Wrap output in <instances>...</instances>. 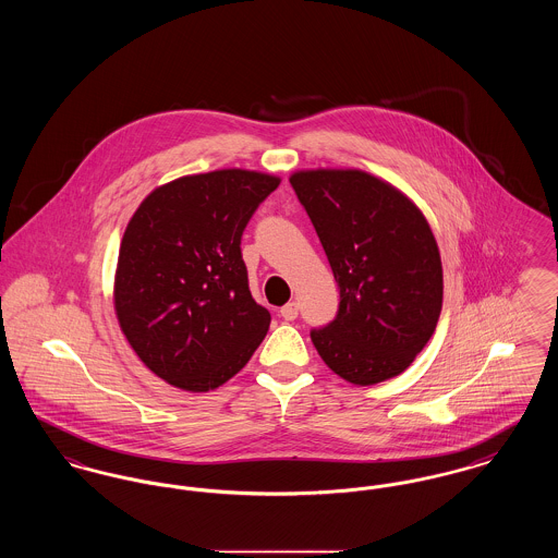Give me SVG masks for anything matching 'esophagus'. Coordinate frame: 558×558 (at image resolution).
I'll return each instance as SVG.
<instances>
[{
    "label": "esophagus",
    "mask_w": 558,
    "mask_h": 558,
    "mask_svg": "<svg viewBox=\"0 0 558 558\" xmlns=\"http://www.w3.org/2000/svg\"><path fill=\"white\" fill-rule=\"evenodd\" d=\"M280 316L284 319H289V322H292V319L296 318L299 316V305L292 301V303H287L282 310H280Z\"/></svg>",
    "instance_id": "1"
}]
</instances>
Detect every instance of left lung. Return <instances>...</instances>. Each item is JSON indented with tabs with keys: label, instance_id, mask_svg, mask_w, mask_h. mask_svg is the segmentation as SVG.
I'll list each match as a JSON object with an SVG mask.
<instances>
[{
	"label": "left lung",
	"instance_id": "left-lung-1",
	"mask_svg": "<svg viewBox=\"0 0 558 558\" xmlns=\"http://www.w3.org/2000/svg\"><path fill=\"white\" fill-rule=\"evenodd\" d=\"M341 292L337 318L312 330L324 364L368 387L405 371L435 332L444 303L437 240L396 186L360 169L294 171Z\"/></svg>",
	"mask_w": 558,
	"mask_h": 558
}]
</instances>
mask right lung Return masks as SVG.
I'll use <instances>...</instances> for the list:
<instances>
[{
	"mask_svg": "<svg viewBox=\"0 0 558 558\" xmlns=\"http://www.w3.org/2000/svg\"><path fill=\"white\" fill-rule=\"evenodd\" d=\"M280 178L248 169L184 175L133 213L114 271V312L165 383L205 393L246 366L269 312L248 291L242 232Z\"/></svg>",
	"mask_w": 558,
	"mask_h": 558,
	"instance_id": "1",
	"label": "right lung"
}]
</instances>
